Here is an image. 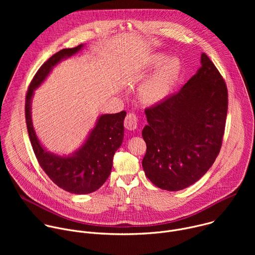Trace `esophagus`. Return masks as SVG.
Wrapping results in <instances>:
<instances>
[{"instance_id":"34e87169","label":"esophagus","mask_w":255,"mask_h":255,"mask_svg":"<svg viewBox=\"0 0 255 255\" xmlns=\"http://www.w3.org/2000/svg\"><path fill=\"white\" fill-rule=\"evenodd\" d=\"M138 125V117L134 113H128L125 120H124V126L128 130H135Z\"/></svg>"}]
</instances>
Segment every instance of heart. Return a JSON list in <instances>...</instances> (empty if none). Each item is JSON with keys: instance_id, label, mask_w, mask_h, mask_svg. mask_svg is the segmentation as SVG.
Masks as SVG:
<instances>
[{"instance_id": "1", "label": "heart", "mask_w": 255, "mask_h": 255, "mask_svg": "<svg viewBox=\"0 0 255 255\" xmlns=\"http://www.w3.org/2000/svg\"><path fill=\"white\" fill-rule=\"evenodd\" d=\"M158 64H160V66L140 88L142 100L149 104L159 102L168 95L181 70L180 62L176 57L166 59L162 54L156 55L150 60V65L156 66Z\"/></svg>"}]
</instances>
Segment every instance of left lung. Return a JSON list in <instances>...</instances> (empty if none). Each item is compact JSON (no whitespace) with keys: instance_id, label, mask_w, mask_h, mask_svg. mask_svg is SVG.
<instances>
[{"instance_id":"8db88e82","label":"left lung","mask_w":255,"mask_h":255,"mask_svg":"<svg viewBox=\"0 0 255 255\" xmlns=\"http://www.w3.org/2000/svg\"><path fill=\"white\" fill-rule=\"evenodd\" d=\"M202 66L176 94L145 109L148 124L142 166L151 183L180 191L198 181L220 152L228 111L223 77L207 54Z\"/></svg>"}]
</instances>
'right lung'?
I'll return each instance as SVG.
<instances>
[{
    "label": "right lung",
    "mask_w": 255,
    "mask_h": 255,
    "mask_svg": "<svg viewBox=\"0 0 255 255\" xmlns=\"http://www.w3.org/2000/svg\"><path fill=\"white\" fill-rule=\"evenodd\" d=\"M83 44L65 48L46 60L32 79L25 100L27 131L39 165L53 183L62 190L77 195L90 194L100 189L110 175L113 157L122 144L126 112L102 115L83 146L71 156H58L46 151L34 131L31 120V99L34 90L45 80L54 65L76 54Z\"/></svg>",
    "instance_id": "obj_1"
}]
</instances>
